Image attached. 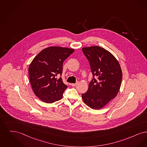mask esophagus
<instances>
[{"instance_id": "obj_1", "label": "esophagus", "mask_w": 147, "mask_h": 147, "mask_svg": "<svg viewBox=\"0 0 147 147\" xmlns=\"http://www.w3.org/2000/svg\"><path fill=\"white\" fill-rule=\"evenodd\" d=\"M77 84H78V82H77V83H71V85L72 86H73V87L76 86Z\"/></svg>"}]
</instances>
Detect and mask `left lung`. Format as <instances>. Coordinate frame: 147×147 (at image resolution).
I'll list each match as a JSON object with an SVG mask.
<instances>
[{"mask_svg":"<svg viewBox=\"0 0 147 147\" xmlns=\"http://www.w3.org/2000/svg\"><path fill=\"white\" fill-rule=\"evenodd\" d=\"M82 50L90 63L93 75L88 90L82 94V97L90 108L100 109L117 94L121 84V69L116 59L102 48L93 46Z\"/></svg>","mask_w":147,"mask_h":147,"instance_id":"obj_1","label":"left lung"}]
</instances>
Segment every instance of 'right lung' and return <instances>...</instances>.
Instances as JSON below:
<instances>
[{
	"label": "right lung",
	"instance_id": "right-lung-1",
	"mask_svg": "<svg viewBox=\"0 0 147 147\" xmlns=\"http://www.w3.org/2000/svg\"><path fill=\"white\" fill-rule=\"evenodd\" d=\"M74 49L51 47L33 59L28 69L29 78L35 95L44 102L52 103L61 99L67 88L61 77L64 61Z\"/></svg>",
	"mask_w": 147,
	"mask_h": 147
}]
</instances>
